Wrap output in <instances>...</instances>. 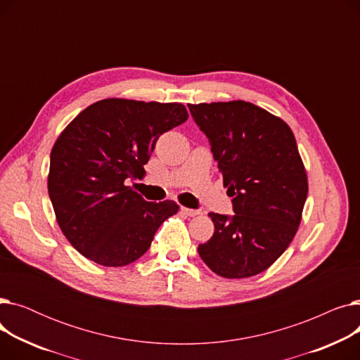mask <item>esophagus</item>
Returning <instances> with one entry per match:
<instances>
[{
  "mask_svg": "<svg viewBox=\"0 0 360 360\" xmlns=\"http://www.w3.org/2000/svg\"><path fill=\"white\" fill-rule=\"evenodd\" d=\"M181 212L186 216L190 217H194V216H198L200 214V210H194V209H186V207H181Z\"/></svg>",
  "mask_w": 360,
  "mask_h": 360,
  "instance_id": "1",
  "label": "esophagus"
}]
</instances>
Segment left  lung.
Here are the masks:
<instances>
[{"mask_svg":"<svg viewBox=\"0 0 360 360\" xmlns=\"http://www.w3.org/2000/svg\"><path fill=\"white\" fill-rule=\"evenodd\" d=\"M209 139L233 216L210 213L214 233L198 245L212 271L245 278L267 270L295 238L308 178L290 127L243 101L188 105Z\"/></svg>","mask_w":360,"mask_h":360,"instance_id":"8db88e82","label":"left lung"}]
</instances>
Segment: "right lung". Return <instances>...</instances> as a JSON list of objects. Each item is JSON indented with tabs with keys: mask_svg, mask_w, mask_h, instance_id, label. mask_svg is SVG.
<instances>
[{
	"mask_svg": "<svg viewBox=\"0 0 360 360\" xmlns=\"http://www.w3.org/2000/svg\"><path fill=\"white\" fill-rule=\"evenodd\" d=\"M188 120L181 103L103 99L87 106L51 151L48 193L60 228L86 258L122 267L150 248L175 201L148 202L127 179L146 174L158 139Z\"/></svg>",
	"mask_w": 360,
	"mask_h": 360,
	"instance_id": "right-lung-1",
	"label": "right lung"
}]
</instances>
